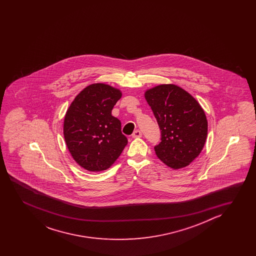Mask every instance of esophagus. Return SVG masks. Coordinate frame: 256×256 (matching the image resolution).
Here are the masks:
<instances>
[{"mask_svg": "<svg viewBox=\"0 0 256 256\" xmlns=\"http://www.w3.org/2000/svg\"><path fill=\"white\" fill-rule=\"evenodd\" d=\"M132 136V138H139L142 136V132L139 130H134Z\"/></svg>", "mask_w": 256, "mask_h": 256, "instance_id": "34e87169", "label": "esophagus"}]
</instances>
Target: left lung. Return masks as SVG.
Returning a JSON list of instances; mask_svg holds the SVG:
<instances>
[{"instance_id": "8db88e82", "label": "left lung", "mask_w": 256, "mask_h": 256, "mask_svg": "<svg viewBox=\"0 0 256 256\" xmlns=\"http://www.w3.org/2000/svg\"><path fill=\"white\" fill-rule=\"evenodd\" d=\"M144 98L161 130L162 142L154 147L158 158L174 170L190 166L207 139V117L200 104L174 84L148 88Z\"/></svg>"}]
</instances>
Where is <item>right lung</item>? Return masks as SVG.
Returning a JSON list of instances; mask_svg holds the SVG:
<instances>
[{
  "instance_id": "1",
  "label": "right lung",
  "mask_w": 256,
  "mask_h": 256,
  "mask_svg": "<svg viewBox=\"0 0 256 256\" xmlns=\"http://www.w3.org/2000/svg\"><path fill=\"white\" fill-rule=\"evenodd\" d=\"M119 88L93 83L76 95L66 110L63 134L71 156L90 172L110 168L127 144L120 122L112 110L122 98Z\"/></svg>"
}]
</instances>
